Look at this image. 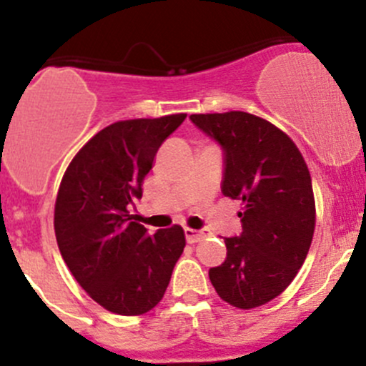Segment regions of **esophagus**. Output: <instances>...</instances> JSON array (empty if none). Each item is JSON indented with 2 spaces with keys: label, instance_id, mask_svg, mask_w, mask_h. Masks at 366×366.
Masks as SVG:
<instances>
[{
  "label": "esophagus",
  "instance_id": "1",
  "mask_svg": "<svg viewBox=\"0 0 366 366\" xmlns=\"http://www.w3.org/2000/svg\"><path fill=\"white\" fill-rule=\"evenodd\" d=\"M184 234H186V239L189 244H194V242L202 241V239L205 237L204 230H193V228H186V230H184Z\"/></svg>",
  "mask_w": 366,
  "mask_h": 366
}]
</instances>
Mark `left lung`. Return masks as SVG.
Masks as SVG:
<instances>
[{
  "instance_id": "left-lung-1",
  "label": "left lung",
  "mask_w": 366,
  "mask_h": 366,
  "mask_svg": "<svg viewBox=\"0 0 366 366\" xmlns=\"http://www.w3.org/2000/svg\"><path fill=\"white\" fill-rule=\"evenodd\" d=\"M224 150V197L242 200L241 237H227V260L209 271L217 296L252 310L292 283L315 230L312 177L296 143L246 112L191 114Z\"/></svg>"
}]
</instances>
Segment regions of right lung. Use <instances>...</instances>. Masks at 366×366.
I'll list each match as a JSON object with an SVG mask.
<instances>
[{
    "instance_id": "1",
    "label": "right lung",
    "mask_w": 366,
    "mask_h": 366,
    "mask_svg": "<svg viewBox=\"0 0 366 366\" xmlns=\"http://www.w3.org/2000/svg\"><path fill=\"white\" fill-rule=\"evenodd\" d=\"M186 113L120 120L74 156L54 204L58 248L76 282L118 315H143L161 301L186 246L182 227L149 234L129 205L142 198L161 143Z\"/></svg>"
}]
</instances>
